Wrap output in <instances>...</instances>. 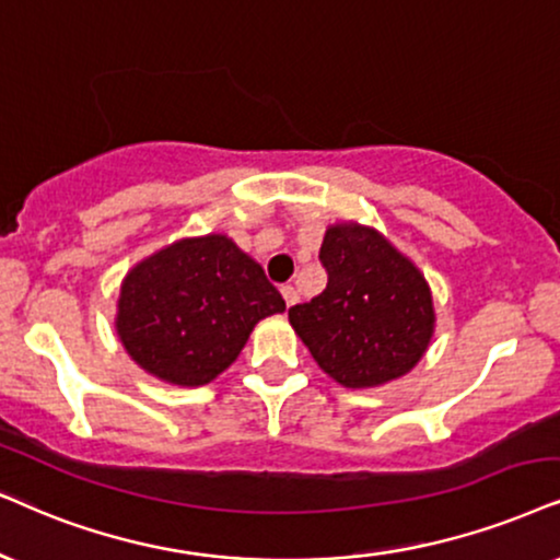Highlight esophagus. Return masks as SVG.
Wrapping results in <instances>:
<instances>
[{"mask_svg": "<svg viewBox=\"0 0 560 560\" xmlns=\"http://www.w3.org/2000/svg\"><path fill=\"white\" fill-rule=\"evenodd\" d=\"M281 296H284L287 307H292V304H296V300H300V294H296V289L292 284L281 287Z\"/></svg>", "mask_w": 560, "mask_h": 560, "instance_id": "obj_1", "label": "esophagus"}]
</instances>
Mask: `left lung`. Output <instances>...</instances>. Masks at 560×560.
Here are the masks:
<instances>
[{
    "instance_id": "left-lung-1",
    "label": "left lung",
    "mask_w": 560,
    "mask_h": 560,
    "mask_svg": "<svg viewBox=\"0 0 560 560\" xmlns=\"http://www.w3.org/2000/svg\"><path fill=\"white\" fill-rule=\"evenodd\" d=\"M320 260L328 287L289 307V323L317 366L351 390L387 385L413 370L436 328L421 268L380 230L359 222L330 224Z\"/></svg>"
}]
</instances>
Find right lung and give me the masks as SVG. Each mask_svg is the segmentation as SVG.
I'll use <instances>...</instances> for the list:
<instances>
[{
  "instance_id": "obj_1",
  "label": "right lung",
  "mask_w": 560,
  "mask_h": 560,
  "mask_svg": "<svg viewBox=\"0 0 560 560\" xmlns=\"http://www.w3.org/2000/svg\"><path fill=\"white\" fill-rule=\"evenodd\" d=\"M287 302L264 268L222 232L180 237L129 268L116 302L118 341L167 385L201 387L245 349L256 325Z\"/></svg>"
}]
</instances>
